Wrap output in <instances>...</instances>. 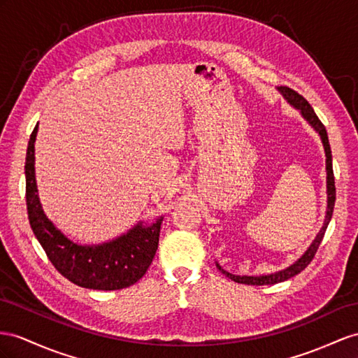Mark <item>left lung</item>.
I'll return each instance as SVG.
<instances>
[{
  "mask_svg": "<svg viewBox=\"0 0 358 358\" xmlns=\"http://www.w3.org/2000/svg\"><path fill=\"white\" fill-rule=\"evenodd\" d=\"M281 94L284 95L289 103L292 106H295L296 108L301 110L302 116H304L307 121L310 122V125L315 128V130L320 134V139H322L324 143V148H325V155H327V190H328V210H327V219H325V224L322 227V230L319 231V234L316 236L315 242L310 245V248L307 250V252L302 255V257L295 263L292 264L290 268L284 269L281 272L277 273H271V275H262V277H241V275H233L230 272L224 271L221 266L217 264V269L221 271L224 275H227L228 278H231L236 282H241V284H251V286H266V284H277L281 281H286L292 277H295L296 273H299L301 271H304L310 262L315 259V254L317 252V248L320 242L324 239V234L327 231V227L331 221V216H333V210H334V203H336V186H334V172H333V157H331V148H329V142H328V134L325 130V125L320 122V119L317 117V115L315 113L313 107L308 104V101L299 95L296 90H293L287 86H281L280 87Z\"/></svg>",
  "mask_w": 358,
  "mask_h": 358,
  "instance_id": "8db88e82",
  "label": "left lung"
}]
</instances>
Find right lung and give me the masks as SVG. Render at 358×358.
Here are the masks:
<instances>
[{
	"label": "right lung",
	"mask_w": 358,
	"mask_h": 358,
	"mask_svg": "<svg viewBox=\"0 0 358 358\" xmlns=\"http://www.w3.org/2000/svg\"><path fill=\"white\" fill-rule=\"evenodd\" d=\"M38 125L30 136L25 157V201L30 227L47 257L63 277L80 287L94 290H119L139 281L159 248V217L150 227L137 225L116 241L81 246L66 239L48 217L39 203L34 178V141Z\"/></svg>",
	"instance_id": "1"
}]
</instances>
